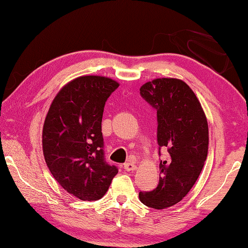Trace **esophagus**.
<instances>
[{"mask_svg": "<svg viewBox=\"0 0 248 248\" xmlns=\"http://www.w3.org/2000/svg\"><path fill=\"white\" fill-rule=\"evenodd\" d=\"M124 169L126 171H133L137 169V164H135L133 160H128V162L124 165Z\"/></svg>", "mask_w": 248, "mask_h": 248, "instance_id": "1", "label": "esophagus"}]
</instances>
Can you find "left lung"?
<instances>
[{
  "mask_svg": "<svg viewBox=\"0 0 248 248\" xmlns=\"http://www.w3.org/2000/svg\"><path fill=\"white\" fill-rule=\"evenodd\" d=\"M140 94L157 110V141L167 150L159 164V183L151 192H140L144 205L165 209L182 201L198 181L209 147L205 114L184 81L161 78L144 83Z\"/></svg>",
  "mask_w": 248,
  "mask_h": 248,
  "instance_id": "8db88e82",
  "label": "left lung"
}]
</instances>
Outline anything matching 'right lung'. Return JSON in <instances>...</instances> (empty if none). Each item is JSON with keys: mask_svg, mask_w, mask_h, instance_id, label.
Instances as JSON below:
<instances>
[{"mask_svg": "<svg viewBox=\"0 0 248 248\" xmlns=\"http://www.w3.org/2000/svg\"><path fill=\"white\" fill-rule=\"evenodd\" d=\"M106 77L83 76L54 98L43 127V152L53 177L82 201H97L118 172L104 155L101 121L105 104L117 89Z\"/></svg>", "mask_w": 248, "mask_h": 248, "instance_id": "obj_1", "label": "right lung"}]
</instances>
